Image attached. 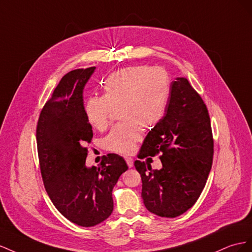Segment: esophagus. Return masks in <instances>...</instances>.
Returning a JSON list of instances; mask_svg holds the SVG:
<instances>
[{"instance_id": "34e87169", "label": "esophagus", "mask_w": 252, "mask_h": 252, "mask_svg": "<svg viewBox=\"0 0 252 252\" xmlns=\"http://www.w3.org/2000/svg\"><path fill=\"white\" fill-rule=\"evenodd\" d=\"M125 159H126V161L127 163L128 168H132L134 166V160H133L132 157H125Z\"/></svg>"}]
</instances>
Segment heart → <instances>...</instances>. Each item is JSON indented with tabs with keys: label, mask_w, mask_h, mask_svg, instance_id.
<instances>
[{
	"label": "heart",
	"mask_w": 252,
	"mask_h": 252,
	"mask_svg": "<svg viewBox=\"0 0 252 252\" xmlns=\"http://www.w3.org/2000/svg\"><path fill=\"white\" fill-rule=\"evenodd\" d=\"M170 97V78L161 67L133 66L114 71L103 82V96L90 97L84 104L89 124L98 131L109 126L115 110L124 121L112 128L105 148L130 154L142 137V127L152 128L163 118Z\"/></svg>",
	"instance_id": "1"
}]
</instances>
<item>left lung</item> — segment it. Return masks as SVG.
Masks as SVG:
<instances>
[{
	"label": "left lung",
	"instance_id": "left-lung-1",
	"mask_svg": "<svg viewBox=\"0 0 252 252\" xmlns=\"http://www.w3.org/2000/svg\"><path fill=\"white\" fill-rule=\"evenodd\" d=\"M156 154H161V169L153 170L148 161L134 162L141 176L143 204L158 217H179L196 203L213 158L209 114L184 77L171 83L164 116L148 133L138 158Z\"/></svg>",
	"mask_w": 252,
	"mask_h": 252
}]
</instances>
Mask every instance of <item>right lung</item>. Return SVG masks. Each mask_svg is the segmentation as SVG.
Segmentation results:
<instances>
[{
  "mask_svg": "<svg viewBox=\"0 0 252 252\" xmlns=\"http://www.w3.org/2000/svg\"><path fill=\"white\" fill-rule=\"evenodd\" d=\"M96 67L71 70L41 111L37 145L46 192L58 211L74 224L93 227L114 209L112 191L127 170L121 156L107 154L99 167L85 164L93 138L84 114L83 90Z\"/></svg>",
  "mask_w": 252,
  "mask_h": 252,
  "instance_id": "add662e5",
  "label": "right lung"
}]
</instances>
